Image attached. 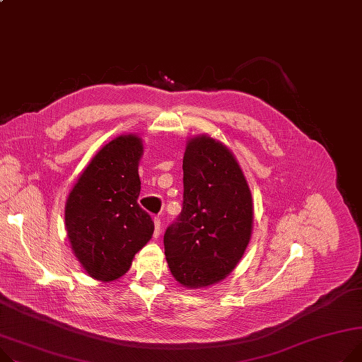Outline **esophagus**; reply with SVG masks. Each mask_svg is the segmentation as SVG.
Segmentation results:
<instances>
[{"mask_svg": "<svg viewBox=\"0 0 362 362\" xmlns=\"http://www.w3.org/2000/svg\"><path fill=\"white\" fill-rule=\"evenodd\" d=\"M161 234V218L160 216H154V237L158 238Z\"/></svg>", "mask_w": 362, "mask_h": 362, "instance_id": "34e87169", "label": "esophagus"}]
</instances>
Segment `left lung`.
I'll list each match as a JSON object with an SVG mask.
<instances>
[{
    "label": "left lung",
    "mask_w": 362,
    "mask_h": 362,
    "mask_svg": "<svg viewBox=\"0 0 362 362\" xmlns=\"http://www.w3.org/2000/svg\"><path fill=\"white\" fill-rule=\"evenodd\" d=\"M182 205L164 233L170 272L189 288L224 279L249 245L253 205L242 168L221 142L209 136L187 142Z\"/></svg>",
    "instance_id": "8db88e82"
}]
</instances>
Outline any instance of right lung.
I'll return each instance as SVG.
<instances>
[{"label":"right lung","mask_w":362,"mask_h":362,"mask_svg":"<svg viewBox=\"0 0 362 362\" xmlns=\"http://www.w3.org/2000/svg\"><path fill=\"white\" fill-rule=\"evenodd\" d=\"M141 139L117 136L93 157L65 205L69 243L87 274L115 281L147 245L154 223L136 199L141 190Z\"/></svg>","instance_id":"obj_1"}]
</instances>
